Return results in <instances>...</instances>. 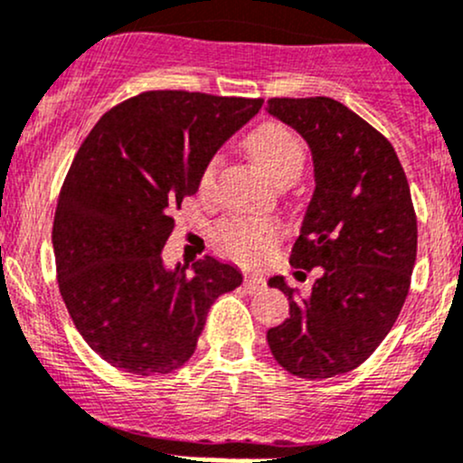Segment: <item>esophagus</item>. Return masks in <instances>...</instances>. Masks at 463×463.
Here are the masks:
<instances>
[{"label": "esophagus", "instance_id": "1", "mask_svg": "<svg viewBox=\"0 0 463 463\" xmlns=\"http://www.w3.org/2000/svg\"><path fill=\"white\" fill-rule=\"evenodd\" d=\"M266 288V281L261 277H244V290L248 295H257Z\"/></svg>", "mask_w": 463, "mask_h": 463}]
</instances>
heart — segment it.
I'll return each instance as SVG.
<instances>
[{"label":"heart","instance_id":"b5f03b06","mask_svg":"<svg viewBox=\"0 0 463 463\" xmlns=\"http://www.w3.org/2000/svg\"><path fill=\"white\" fill-rule=\"evenodd\" d=\"M246 148L252 162L277 184H293L304 170L306 146L281 121H264L250 130L246 137ZM219 168V157H211L202 170L199 188L211 193ZM281 237V226L275 219L266 217H235L226 219L217 228L219 248L241 264H257L270 255Z\"/></svg>","mask_w":463,"mask_h":463}]
</instances>
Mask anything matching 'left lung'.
Returning <instances> with one entry per match:
<instances>
[{
    "label": "left lung",
    "mask_w": 463,
    "mask_h": 463,
    "mask_svg": "<svg viewBox=\"0 0 463 463\" xmlns=\"http://www.w3.org/2000/svg\"><path fill=\"white\" fill-rule=\"evenodd\" d=\"M269 113L313 153L315 193L290 266L319 269L308 299L284 277L290 317L266 333L272 357L304 379H328L366 362L402 313L417 257V217L392 144L330 97H272Z\"/></svg>",
    "instance_id": "obj_1"
}]
</instances>
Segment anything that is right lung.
Wrapping results in <instances>:
<instances>
[{
	"label": "right lung",
	"mask_w": 463,
	"mask_h": 463,
	"mask_svg": "<svg viewBox=\"0 0 463 463\" xmlns=\"http://www.w3.org/2000/svg\"><path fill=\"white\" fill-rule=\"evenodd\" d=\"M261 104L148 90L110 109L77 150L52 222L57 284L75 328L110 366L142 377L177 371L213 301L241 284L235 266L208 255L168 270L162 248L170 213Z\"/></svg>",
	"instance_id": "obj_1"
}]
</instances>
